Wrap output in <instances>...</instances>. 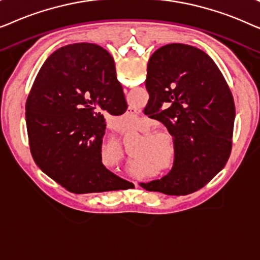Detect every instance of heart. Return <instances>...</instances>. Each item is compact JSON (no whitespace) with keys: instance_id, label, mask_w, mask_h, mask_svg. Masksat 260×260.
<instances>
[{"instance_id":"b5f03b06","label":"heart","mask_w":260,"mask_h":260,"mask_svg":"<svg viewBox=\"0 0 260 260\" xmlns=\"http://www.w3.org/2000/svg\"><path fill=\"white\" fill-rule=\"evenodd\" d=\"M149 132H151L150 127H145L143 130L144 134H148ZM166 141L169 142V143H173V137L168 133L157 131V133L147 135V143H145L143 154L147 155L148 157H151L158 168L165 165L169 157V148ZM174 167H175V165H172L169 166V168L166 169L167 175L173 172Z\"/></svg>"}]
</instances>
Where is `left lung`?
<instances>
[{
	"label": "left lung",
	"instance_id": "left-lung-1",
	"mask_svg": "<svg viewBox=\"0 0 260 260\" xmlns=\"http://www.w3.org/2000/svg\"><path fill=\"white\" fill-rule=\"evenodd\" d=\"M144 112L174 137L173 172L144 189L167 195L191 194L226 166L232 149L236 106L213 59L189 45L169 44L152 53Z\"/></svg>",
	"mask_w": 260,
	"mask_h": 260
}]
</instances>
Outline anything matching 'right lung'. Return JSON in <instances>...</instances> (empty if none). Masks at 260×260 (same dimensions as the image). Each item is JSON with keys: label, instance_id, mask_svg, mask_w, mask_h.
<instances>
[{"label": "right lung", "instance_id": "right-lung-1", "mask_svg": "<svg viewBox=\"0 0 260 260\" xmlns=\"http://www.w3.org/2000/svg\"><path fill=\"white\" fill-rule=\"evenodd\" d=\"M126 109L108 51L86 42L56 49L41 66L26 103L34 162L71 193L123 189L127 181L102 162L103 113L122 115Z\"/></svg>", "mask_w": 260, "mask_h": 260}]
</instances>
